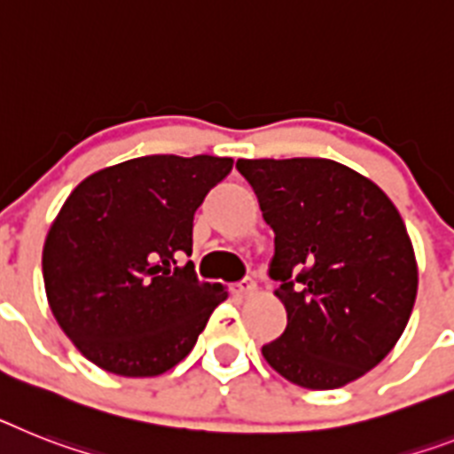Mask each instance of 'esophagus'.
<instances>
[{
	"mask_svg": "<svg viewBox=\"0 0 454 454\" xmlns=\"http://www.w3.org/2000/svg\"><path fill=\"white\" fill-rule=\"evenodd\" d=\"M233 293L235 295H242V298H249V295L256 293V281L247 277V279H242L239 284L233 286Z\"/></svg>",
	"mask_w": 454,
	"mask_h": 454,
	"instance_id": "esophagus-1",
	"label": "esophagus"
}]
</instances>
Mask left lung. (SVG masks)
I'll return each mask as SVG.
<instances>
[{
    "label": "left lung",
    "mask_w": 454,
    "mask_h": 454,
    "mask_svg": "<svg viewBox=\"0 0 454 454\" xmlns=\"http://www.w3.org/2000/svg\"><path fill=\"white\" fill-rule=\"evenodd\" d=\"M274 231L270 277L288 325L262 346L286 380L333 390L395 348L418 265L406 226L372 180L330 159H238Z\"/></svg>",
    "instance_id": "8db88e82"
}]
</instances>
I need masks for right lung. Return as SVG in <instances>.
Segmentation results:
<instances>
[{
  "label": "right lung",
  "instance_id": "right-lung-1",
  "mask_svg": "<svg viewBox=\"0 0 454 454\" xmlns=\"http://www.w3.org/2000/svg\"><path fill=\"white\" fill-rule=\"evenodd\" d=\"M233 168L228 156L152 154L75 186L43 247L57 323L110 374L143 379L182 363L228 298L196 277L193 215Z\"/></svg>",
  "mask_w": 454,
  "mask_h": 454
}]
</instances>
